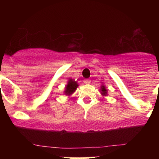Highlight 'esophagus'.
<instances>
[{
	"instance_id": "34e87169",
	"label": "esophagus",
	"mask_w": 159,
	"mask_h": 159,
	"mask_svg": "<svg viewBox=\"0 0 159 159\" xmlns=\"http://www.w3.org/2000/svg\"><path fill=\"white\" fill-rule=\"evenodd\" d=\"M91 81L90 79H84V83L85 84H90Z\"/></svg>"
}]
</instances>
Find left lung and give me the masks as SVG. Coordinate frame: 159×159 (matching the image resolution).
<instances>
[{"instance_id":"8db88e82","label":"left lung","mask_w":159,"mask_h":159,"mask_svg":"<svg viewBox=\"0 0 159 159\" xmlns=\"http://www.w3.org/2000/svg\"><path fill=\"white\" fill-rule=\"evenodd\" d=\"M101 94L102 95V96H106L107 94V91L104 85H102V87H101Z\"/></svg>"}]
</instances>
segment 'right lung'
Returning a JSON list of instances; mask_svg holds the SVG:
<instances>
[{
	"instance_id": "obj_1",
	"label": "right lung",
	"mask_w": 159,
	"mask_h": 159,
	"mask_svg": "<svg viewBox=\"0 0 159 159\" xmlns=\"http://www.w3.org/2000/svg\"><path fill=\"white\" fill-rule=\"evenodd\" d=\"M78 87V84L77 81H75V80L72 79V78H69L68 81V83H67L66 86L64 93L66 95V96H70L75 91L77 87Z\"/></svg>"
}]
</instances>
